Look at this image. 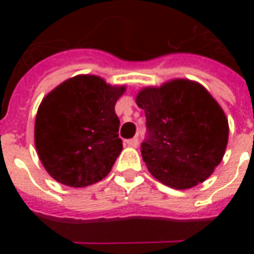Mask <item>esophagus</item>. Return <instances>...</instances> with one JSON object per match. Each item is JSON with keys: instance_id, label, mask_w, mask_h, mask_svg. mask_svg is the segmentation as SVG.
<instances>
[{"instance_id": "obj_1", "label": "esophagus", "mask_w": 254, "mask_h": 254, "mask_svg": "<svg viewBox=\"0 0 254 254\" xmlns=\"http://www.w3.org/2000/svg\"><path fill=\"white\" fill-rule=\"evenodd\" d=\"M125 144H127V147H132V148H136L138 145V138L137 137H133L130 138V140H127L125 141Z\"/></svg>"}]
</instances>
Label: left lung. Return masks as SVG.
Segmentation results:
<instances>
[{"label": "left lung", "instance_id": "1", "mask_svg": "<svg viewBox=\"0 0 254 254\" xmlns=\"http://www.w3.org/2000/svg\"><path fill=\"white\" fill-rule=\"evenodd\" d=\"M136 103L147 118L141 156L166 187L190 189L211 177L229 141V121L213 96L189 78L144 87Z\"/></svg>", "mask_w": 254, "mask_h": 254}]
</instances>
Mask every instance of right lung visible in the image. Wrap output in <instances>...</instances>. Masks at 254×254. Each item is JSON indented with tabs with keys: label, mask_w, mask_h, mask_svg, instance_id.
I'll return each instance as SVG.
<instances>
[{
	"label": "right lung",
	"mask_w": 254,
	"mask_h": 254,
	"mask_svg": "<svg viewBox=\"0 0 254 254\" xmlns=\"http://www.w3.org/2000/svg\"><path fill=\"white\" fill-rule=\"evenodd\" d=\"M127 85L77 74L52 89L38 107L34 140L52 178L72 188L103 180L122 151L117 100Z\"/></svg>",
	"instance_id": "add662e5"
}]
</instances>
